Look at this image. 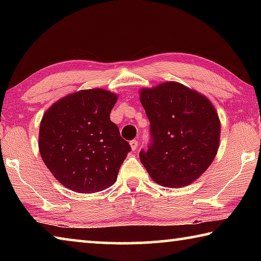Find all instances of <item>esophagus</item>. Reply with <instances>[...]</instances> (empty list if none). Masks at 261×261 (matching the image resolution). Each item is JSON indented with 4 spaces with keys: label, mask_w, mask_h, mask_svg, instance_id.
Masks as SVG:
<instances>
[{
    "label": "esophagus",
    "mask_w": 261,
    "mask_h": 261,
    "mask_svg": "<svg viewBox=\"0 0 261 261\" xmlns=\"http://www.w3.org/2000/svg\"><path fill=\"white\" fill-rule=\"evenodd\" d=\"M130 145H131L132 151H136L137 147H138V141H137V140H131L130 141Z\"/></svg>",
    "instance_id": "34e87169"
}]
</instances>
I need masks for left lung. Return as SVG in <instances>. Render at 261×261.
Returning a JSON list of instances; mask_svg holds the SVG:
<instances>
[{
    "instance_id": "obj_1",
    "label": "left lung",
    "mask_w": 261,
    "mask_h": 261,
    "mask_svg": "<svg viewBox=\"0 0 261 261\" xmlns=\"http://www.w3.org/2000/svg\"><path fill=\"white\" fill-rule=\"evenodd\" d=\"M149 121L147 151L140 161L154 182L182 188L206 171L219 148L220 121L204 95L168 82L140 91Z\"/></svg>"
}]
</instances>
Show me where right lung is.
Segmentation results:
<instances>
[{
  "label": "right lung",
  "instance_id": "obj_1",
  "mask_svg": "<svg viewBox=\"0 0 261 261\" xmlns=\"http://www.w3.org/2000/svg\"><path fill=\"white\" fill-rule=\"evenodd\" d=\"M117 96L94 88L72 93L43 115L39 149L54 177L72 191L93 193L115 183L130 144L110 121Z\"/></svg>",
  "mask_w": 261,
  "mask_h": 261
}]
</instances>
